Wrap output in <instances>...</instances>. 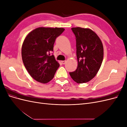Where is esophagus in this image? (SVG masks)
I'll list each match as a JSON object with an SVG mask.
<instances>
[{
  "label": "esophagus",
  "instance_id": "1",
  "mask_svg": "<svg viewBox=\"0 0 127 127\" xmlns=\"http://www.w3.org/2000/svg\"><path fill=\"white\" fill-rule=\"evenodd\" d=\"M61 62H62V63H63V64H66V60H64V61H61Z\"/></svg>",
  "mask_w": 127,
  "mask_h": 127
}]
</instances>
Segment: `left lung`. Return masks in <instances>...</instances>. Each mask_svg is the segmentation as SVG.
<instances>
[{
	"label": "left lung",
	"instance_id": "obj_1",
	"mask_svg": "<svg viewBox=\"0 0 127 127\" xmlns=\"http://www.w3.org/2000/svg\"><path fill=\"white\" fill-rule=\"evenodd\" d=\"M76 36L78 66L69 72L72 79L78 84L87 83L97 74L103 61V47L97 35L90 29L71 28Z\"/></svg>",
	"mask_w": 127,
	"mask_h": 127
}]
</instances>
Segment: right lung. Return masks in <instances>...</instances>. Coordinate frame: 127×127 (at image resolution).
<instances>
[{
  "mask_svg": "<svg viewBox=\"0 0 127 127\" xmlns=\"http://www.w3.org/2000/svg\"><path fill=\"white\" fill-rule=\"evenodd\" d=\"M64 28H38L29 33L22 47L23 62L29 74L36 81L45 84L53 78L60 64L53 55L56 38Z\"/></svg>",
  "mask_w": 127,
  "mask_h": 127,
  "instance_id": "1",
  "label": "right lung"
}]
</instances>
